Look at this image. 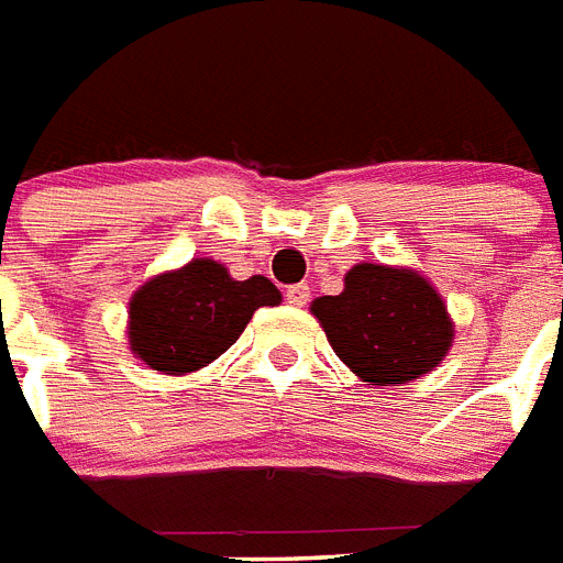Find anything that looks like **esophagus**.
<instances>
[{
    "instance_id": "1",
    "label": "esophagus",
    "mask_w": 563,
    "mask_h": 563,
    "mask_svg": "<svg viewBox=\"0 0 563 563\" xmlns=\"http://www.w3.org/2000/svg\"><path fill=\"white\" fill-rule=\"evenodd\" d=\"M287 302L296 305V308H302V305H308L310 299V287L308 285H290L287 287Z\"/></svg>"
}]
</instances>
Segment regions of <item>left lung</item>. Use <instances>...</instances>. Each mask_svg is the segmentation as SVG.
I'll list each match as a JSON object with an SVG mask.
<instances>
[{
  "label": "left lung",
  "instance_id": "1",
  "mask_svg": "<svg viewBox=\"0 0 563 563\" xmlns=\"http://www.w3.org/2000/svg\"><path fill=\"white\" fill-rule=\"evenodd\" d=\"M336 357L372 386L433 372L453 343L448 305L416 269L354 264L340 296L310 305Z\"/></svg>",
  "mask_w": 563,
  "mask_h": 563
}]
</instances>
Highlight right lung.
<instances>
[{
  "instance_id": "1",
  "label": "right lung",
  "mask_w": 563,
  "mask_h": 563,
  "mask_svg": "<svg viewBox=\"0 0 563 563\" xmlns=\"http://www.w3.org/2000/svg\"><path fill=\"white\" fill-rule=\"evenodd\" d=\"M264 276L235 282L211 258L188 261L139 287L130 299V352L162 375H186L235 343L261 305H278Z\"/></svg>"
}]
</instances>
